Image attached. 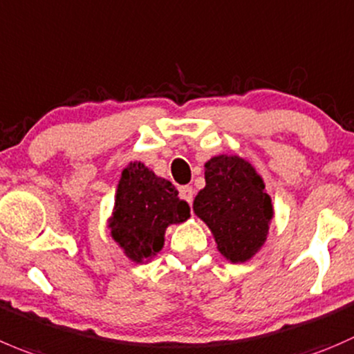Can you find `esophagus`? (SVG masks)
I'll use <instances>...</instances> for the list:
<instances>
[{
    "label": "esophagus",
    "mask_w": 354,
    "mask_h": 354,
    "mask_svg": "<svg viewBox=\"0 0 354 354\" xmlns=\"http://www.w3.org/2000/svg\"><path fill=\"white\" fill-rule=\"evenodd\" d=\"M179 193H180V198H183L184 201H187V203H193V196H194V191H193V187L191 186H183L179 189Z\"/></svg>",
    "instance_id": "esophagus-1"
}]
</instances>
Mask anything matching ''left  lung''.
Masks as SVG:
<instances>
[{
    "instance_id": "left-lung-1",
    "label": "left lung",
    "mask_w": 354,
    "mask_h": 354,
    "mask_svg": "<svg viewBox=\"0 0 354 354\" xmlns=\"http://www.w3.org/2000/svg\"><path fill=\"white\" fill-rule=\"evenodd\" d=\"M193 210L212 231L222 257L233 264L261 250L274 217L262 177L236 154H218L205 163V187Z\"/></svg>"
}]
</instances>
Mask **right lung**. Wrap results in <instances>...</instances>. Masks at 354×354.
<instances>
[{
  "mask_svg": "<svg viewBox=\"0 0 354 354\" xmlns=\"http://www.w3.org/2000/svg\"><path fill=\"white\" fill-rule=\"evenodd\" d=\"M189 218V205L170 180L158 177L140 161L123 168L114 196L109 230L123 254L137 264L149 262L165 245L170 224Z\"/></svg>",
  "mask_w": 354,
  "mask_h": 354,
  "instance_id": "1",
  "label": "right lung"
}]
</instances>
